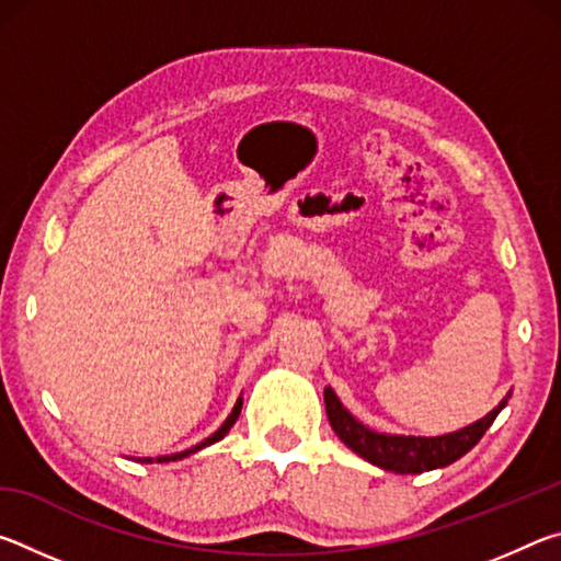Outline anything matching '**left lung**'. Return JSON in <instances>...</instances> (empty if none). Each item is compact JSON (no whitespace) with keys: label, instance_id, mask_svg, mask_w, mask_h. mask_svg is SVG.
<instances>
[{"label":"left lung","instance_id":"left-lung-1","mask_svg":"<svg viewBox=\"0 0 561 561\" xmlns=\"http://www.w3.org/2000/svg\"><path fill=\"white\" fill-rule=\"evenodd\" d=\"M324 403H327V415L334 433L341 438L346 448L354 450L360 458L378 465V468L401 472V474H417L428 472L435 468H445V465L455 462L462 458L465 453L472 450L474 445L480 443L482 435L495 421L497 413L505 408L507 398H502L497 408L474 421L472 425H465V428L448 433V435H435V438H423V435H388V433H376L366 428L364 423L356 421L344 405H341L339 396L324 388Z\"/></svg>","mask_w":561,"mask_h":561}]
</instances>
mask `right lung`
Here are the masks:
<instances>
[{
	"label": "right lung",
	"instance_id": "right-lung-1",
	"mask_svg": "<svg viewBox=\"0 0 561 561\" xmlns=\"http://www.w3.org/2000/svg\"><path fill=\"white\" fill-rule=\"evenodd\" d=\"M240 411H242V398H237V403H234V408H232V413L227 415V421L220 425V428H217L210 438H205L203 443H197L195 448H187V450H183V453H173V455H163V458H156V462H170V460H183V458H187V455H193V453H197V450H203V448H207V445H213V443H217V440H222L227 433H230V428L234 425V421L237 417H240ZM140 462H153V458H140Z\"/></svg>",
	"mask_w": 561,
	"mask_h": 561
}]
</instances>
